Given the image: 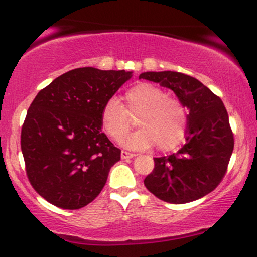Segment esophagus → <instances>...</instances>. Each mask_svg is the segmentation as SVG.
I'll return each instance as SVG.
<instances>
[{
	"label": "esophagus",
	"mask_w": 257,
	"mask_h": 257,
	"mask_svg": "<svg viewBox=\"0 0 257 257\" xmlns=\"http://www.w3.org/2000/svg\"><path fill=\"white\" fill-rule=\"evenodd\" d=\"M120 157H122V159H131L133 157H135V155H134V153L124 151V150H123V151L120 152Z\"/></svg>",
	"instance_id": "34e87169"
}]
</instances>
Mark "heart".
Instances as JSON below:
<instances>
[{
  "mask_svg": "<svg viewBox=\"0 0 257 257\" xmlns=\"http://www.w3.org/2000/svg\"><path fill=\"white\" fill-rule=\"evenodd\" d=\"M140 129L128 135L122 144L129 149L146 150L157 145L162 151L178 147L187 131V110L179 99L169 98L163 89L151 83H139L117 99L105 102L100 113L104 132L118 141L132 128L137 118Z\"/></svg>",
  "mask_w": 257,
  "mask_h": 257,
  "instance_id": "1",
  "label": "heart"
}]
</instances>
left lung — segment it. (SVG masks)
<instances>
[{
  "instance_id": "obj_1",
  "label": "left lung",
  "mask_w": 257,
  "mask_h": 257,
  "mask_svg": "<svg viewBox=\"0 0 257 257\" xmlns=\"http://www.w3.org/2000/svg\"><path fill=\"white\" fill-rule=\"evenodd\" d=\"M139 78L172 89L190 110L186 144L176 153L153 159L155 168L144 184L167 203L185 204L202 198L222 181L234 147L222 100L198 79L181 72H144Z\"/></svg>"
}]
</instances>
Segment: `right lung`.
I'll return each instance as SVG.
<instances>
[{
  "label": "right lung",
  "mask_w": 257,
  "mask_h": 257,
  "mask_svg": "<svg viewBox=\"0 0 257 257\" xmlns=\"http://www.w3.org/2000/svg\"><path fill=\"white\" fill-rule=\"evenodd\" d=\"M131 77L124 70L79 67L38 91L20 145L29 181L47 202L75 210L101 192L120 150L102 133L100 113Z\"/></svg>",
  "instance_id": "right-lung-1"
}]
</instances>
